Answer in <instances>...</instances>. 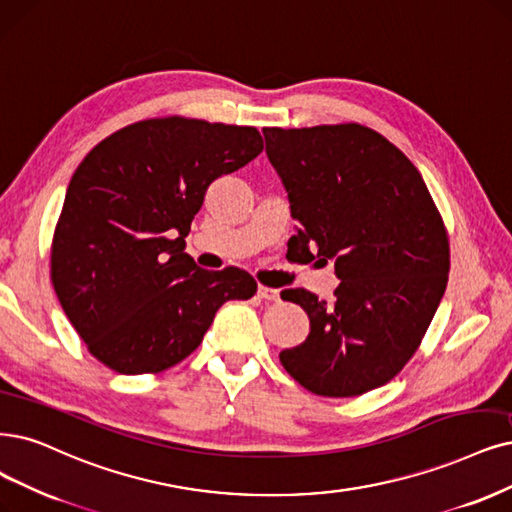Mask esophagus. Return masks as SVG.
Returning <instances> with one entry per match:
<instances>
[{
  "label": "esophagus",
  "mask_w": 512,
  "mask_h": 512,
  "mask_svg": "<svg viewBox=\"0 0 512 512\" xmlns=\"http://www.w3.org/2000/svg\"><path fill=\"white\" fill-rule=\"evenodd\" d=\"M257 297L266 299V301H276L278 299V291L276 289H270V287H257Z\"/></svg>",
  "instance_id": "34e87169"
}]
</instances>
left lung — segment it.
Segmentation results:
<instances>
[{
  "instance_id": "8db88e82",
  "label": "left lung",
  "mask_w": 512,
  "mask_h": 512,
  "mask_svg": "<svg viewBox=\"0 0 512 512\" xmlns=\"http://www.w3.org/2000/svg\"><path fill=\"white\" fill-rule=\"evenodd\" d=\"M297 234L287 255L335 266L331 304L306 289L280 297L306 310L304 344L280 352L295 382L320 396H356L399 373L437 312L449 240L420 170L361 124L263 128Z\"/></svg>"
}]
</instances>
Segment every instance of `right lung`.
<instances>
[{"mask_svg":"<svg viewBox=\"0 0 512 512\" xmlns=\"http://www.w3.org/2000/svg\"><path fill=\"white\" fill-rule=\"evenodd\" d=\"M261 149L253 126L173 116L113 132L82 160L50 276L97 361L122 375L164 371L200 346L225 301L255 295L249 272L198 268L185 238L208 185Z\"/></svg>","mask_w":512,"mask_h":512,"instance_id":"right-lung-1","label":"right lung"}]
</instances>
